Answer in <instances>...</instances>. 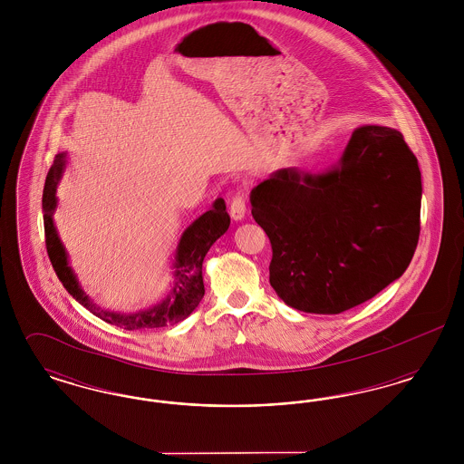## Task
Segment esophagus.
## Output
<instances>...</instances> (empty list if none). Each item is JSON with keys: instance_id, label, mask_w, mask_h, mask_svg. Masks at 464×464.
Returning <instances> with one entry per match:
<instances>
[{"instance_id": "1", "label": "esophagus", "mask_w": 464, "mask_h": 464, "mask_svg": "<svg viewBox=\"0 0 464 464\" xmlns=\"http://www.w3.org/2000/svg\"><path fill=\"white\" fill-rule=\"evenodd\" d=\"M245 212H246V207H245V195L243 193H237L231 203H229V216L233 221H242L245 218Z\"/></svg>"}]
</instances>
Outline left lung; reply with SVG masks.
<instances>
[{
    "instance_id": "obj_1",
    "label": "left lung",
    "mask_w": 464,
    "mask_h": 464,
    "mask_svg": "<svg viewBox=\"0 0 464 464\" xmlns=\"http://www.w3.org/2000/svg\"><path fill=\"white\" fill-rule=\"evenodd\" d=\"M420 172L403 135L358 127L324 172L280 169L250 193L271 242L269 284L304 313L337 314L403 275L420 240Z\"/></svg>"
}]
</instances>
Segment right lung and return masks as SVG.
<instances>
[{
	"instance_id": "1",
	"label": "right lung",
	"mask_w": 464,
	"mask_h": 464,
	"mask_svg": "<svg viewBox=\"0 0 464 464\" xmlns=\"http://www.w3.org/2000/svg\"><path fill=\"white\" fill-rule=\"evenodd\" d=\"M67 153L55 155L53 165L50 167L44 188V242L50 263L53 266L59 280L67 292L90 313L99 316L101 320L116 325L125 331H146L160 329L188 318L195 309L198 308L199 301L205 294L201 266L208 248L219 240L229 227V216L226 212L224 199L214 201L212 208L201 214L198 219L191 222L182 233L177 243L176 256L172 263L170 284L167 287L161 301H158L151 308L139 309L135 313H116L110 309L97 306L85 290L80 285L72 267L69 266L66 246L61 242L53 212L57 208V186L66 170Z\"/></svg>"
}]
</instances>
